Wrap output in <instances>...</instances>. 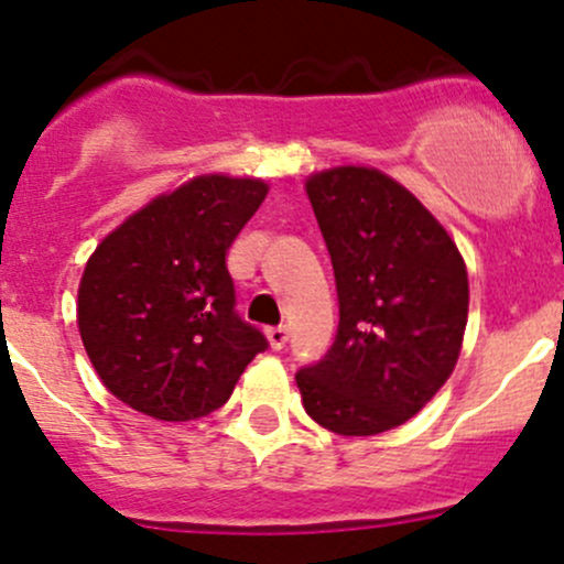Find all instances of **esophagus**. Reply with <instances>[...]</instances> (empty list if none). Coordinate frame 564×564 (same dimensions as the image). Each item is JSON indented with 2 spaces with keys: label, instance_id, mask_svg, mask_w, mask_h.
Segmentation results:
<instances>
[{
  "label": "esophagus",
  "instance_id": "1",
  "mask_svg": "<svg viewBox=\"0 0 564 564\" xmlns=\"http://www.w3.org/2000/svg\"><path fill=\"white\" fill-rule=\"evenodd\" d=\"M264 335H267V343H270L272 351H281V348L286 346V340H289V329L286 327H270L264 332Z\"/></svg>",
  "mask_w": 564,
  "mask_h": 564
}]
</instances>
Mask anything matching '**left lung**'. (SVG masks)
<instances>
[{"label":"left lung","mask_w":564,"mask_h":564,"mask_svg":"<svg viewBox=\"0 0 564 564\" xmlns=\"http://www.w3.org/2000/svg\"><path fill=\"white\" fill-rule=\"evenodd\" d=\"M305 192L332 257L340 324L327 357L297 372L302 405L337 435L394 430L452 378L470 305L465 259L381 170H322Z\"/></svg>","instance_id":"1"}]
</instances>
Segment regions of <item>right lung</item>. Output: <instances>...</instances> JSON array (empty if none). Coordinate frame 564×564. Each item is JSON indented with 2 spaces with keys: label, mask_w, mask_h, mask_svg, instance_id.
I'll list each match as a JSON object with an SVG mask.
<instances>
[{
  "label": "right lung",
  "mask_w": 564,
  "mask_h": 564,
  "mask_svg": "<svg viewBox=\"0 0 564 564\" xmlns=\"http://www.w3.org/2000/svg\"><path fill=\"white\" fill-rule=\"evenodd\" d=\"M259 177L197 175L142 205L88 257L83 348L110 394L159 422L221 408L264 335L235 313L227 251L264 203Z\"/></svg>",
  "instance_id": "1"
}]
</instances>
